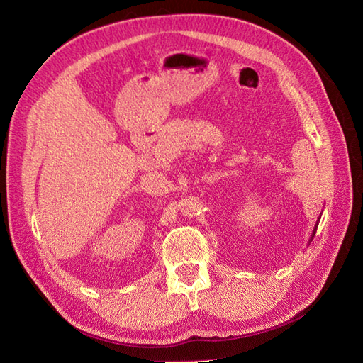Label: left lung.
Returning a JSON list of instances; mask_svg holds the SVG:
<instances>
[{"label":"left lung","mask_w":363,"mask_h":363,"mask_svg":"<svg viewBox=\"0 0 363 363\" xmlns=\"http://www.w3.org/2000/svg\"><path fill=\"white\" fill-rule=\"evenodd\" d=\"M316 228H318V223H316V225H315V228H313V233H312V236H311V240H309V244L312 242V239H313V236H315V233H316Z\"/></svg>","instance_id":"obj_1"}]
</instances>
